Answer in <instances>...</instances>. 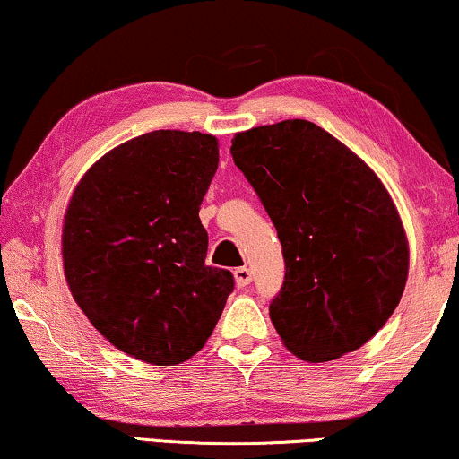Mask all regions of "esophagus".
I'll return each mask as SVG.
<instances>
[{
	"label": "esophagus",
	"mask_w": 459,
	"mask_h": 459,
	"mask_svg": "<svg viewBox=\"0 0 459 459\" xmlns=\"http://www.w3.org/2000/svg\"><path fill=\"white\" fill-rule=\"evenodd\" d=\"M234 280H236V284L240 286V288L248 286L250 281H253V272H250L248 267H238L236 272H234Z\"/></svg>",
	"instance_id": "34e87169"
}]
</instances>
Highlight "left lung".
<instances>
[{
	"label": "left lung",
	"instance_id": "8db88e82",
	"mask_svg": "<svg viewBox=\"0 0 459 459\" xmlns=\"http://www.w3.org/2000/svg\"><path fill=\"white\" fill-rule=\"evenodd\" d=\"M236 167L278 230L284 286L269 317L292 355L324 363L359 349L397 309L410 244L378 175L303 118L231 140Z\"/></svg>",
	"mask_w": 459,
	"mask_h": 459
}]
</instances>
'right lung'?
I'll use <instances>...</instances> for the list:
<instances>
[{"mask_svg": "<svg viewBox=\"0 0 459 459\" xmlns=\"http://www.w3.org/2000/svg\"><path fill=\"white\" fill-rule=\"evenodd\" d=\"M219 142L159 129L112 148L79 179L62 221V267L74 303L118 351L152 366L196 355L234 290L204 265L198 211Z\"/></svg>", "mask_w": 459, "mask_h": 459, "instance_id": "right-lung-1", "label": "right lung"}]
</instances>
